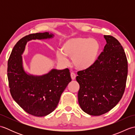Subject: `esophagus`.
Here are the masks:
<instances>
[{"label": "esophagus", "instance_id": "1", "mask_svg": "<svg viewBox=\"0 0 135 135\" xmlns=\"http://www.w3.org/2000/svg\"><path fill=\"white\" fill-rule=\"evenodd\" d=\"M71 77L73 80H74L76 78V74L74 73H71Z\"/></svg>", "mask_w": 135, "mask_h": 135}]
</instances>
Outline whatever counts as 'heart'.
<instances>
[{"mask_svg": "<svg viewBox=\"0 0 135 135\" xmlns=\"http://www.w3.org/2000/svg\"><path fill=\"white\" fill-rule=\"evenodd\" d=\"M100 49L99 43L94 39L74 38L68 39L61 46V53L57 54L59 61L67 62L65 57L71 58L73 65L78 70L89 68L96 61Z\"/></svg>", "mask_w": 135, "mask_h": 135, "instance_id": "b5f03b06", "label": "heart"}]
</instances>
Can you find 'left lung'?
<instances>
[{"instance_id":"obj_1","label":"left lung","mask_w":135,"mask_h":135,"mask_svg":"<svg viewBox=\"0 0 135 135\" xmlns=\"http://www.w3.org/2000/svg\"><path fill=\"white\" fill-rule=\"evenodd\" d=\"M107 44L93 64L78 71V102L90 115L107 113L118 104L124 93L128 61L121 44L111 35H104Z\"/></svg>"}]
</instances>
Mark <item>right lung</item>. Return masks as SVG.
Wrapping results in <instances>:
<instances>
[{"label": "right lung", "instance_id": "obj_1", "mask_svg": "<svg viewBox=\"0 0 135 135\" xmlns=\"http://www.w3.org/2000/svg\"><path fill=\"white\" fill-rule=\"evenodd\" d=\"M53 36L46 32L23 37L14 46L8 60L7 78L11 95L25 112L33 116H46L55 110L62 93L71 81L68 68L53 69L40 76L28 75L23 69L21 54L27 42Z\"/></svg>", "mask_w": 135, "mask_h": 135}]
</instances>
